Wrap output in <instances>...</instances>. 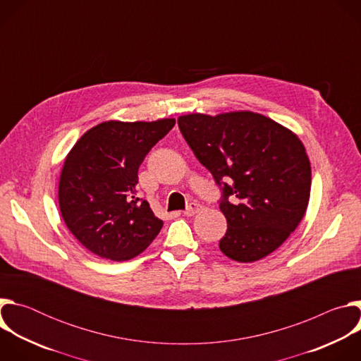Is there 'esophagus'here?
Masks as SVG:
<instances>
[{
	"label": "esophagus",
	"mask_w": 361,
	"mask_h": 361,
	"mask_svg": "<svg viewBox=\"0 0 361 361\" xmlns=\"http://www.w3.org/2000/svg\"><path fill=\"white\" fill-rule=\"evenodd\" d=\"M200 210H201V205H200L198 202H190V205L187 207V210L184 212V216L191 217V216L197 214Z\"/></svg>",
	"instance_id": "obj_1"
}]
</instances>
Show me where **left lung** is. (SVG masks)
I'll return each instance as SVG.
<instances>
[{"mask_svg":"<svg viewBox=\"0 0 361 361\" xmlns=\"http://www.w3.org/2000/svg\"><path fill=\"white\" fill-rule=\"evenodd\" d=\"M178 127L221 187L220 210L227 219L219 244L223 254L252 263L277 250L302 220L310 200L312 167L301 140L252 111L192 113L178 117Z\"/></svg>","mask_w":361,"mask_h":361,"instance_id":"8db88e82","label":"left lung"}]
</instances>
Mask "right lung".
I'll return each instance as SVG.
<instances>
[{
  "label": "right lung",
  "mask_w": 361,
  "mask_h": 361,
  "mask_svg": "<svg viewBox=\"0 0 361 361\" xmlns=\"http://www.w3.org/2000/svg\"><path fill=\"white\" fill-rule=\"evenodd\" d=\"M176 124L104 121L81 135L67 154L59 202L66 226L91 252L113 262L131 260L157 237L163 221L138 198V167Z\"/></svg>",
  "instance_id": "right-lung-1"
}]
</instances>
